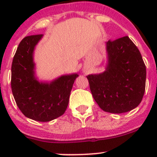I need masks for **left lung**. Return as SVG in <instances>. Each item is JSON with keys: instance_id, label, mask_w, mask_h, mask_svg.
<instances>
[{"instance_id": "left-lung-1", "label": "left lung", "mask_w": 157, "mask_h": 157, "mask_svg": "<svg viewBox=\"0 0 157 157\" xmlns=\"http://www.w3.org/2000/svg\"><path fill=\"white\" fill-rule=\"evenodd\" d=\"M108 64L102 74L86 76L93 99L103 111L121 114L137 106L146 86V66L128 36L106 42Z\"/></svg>"}]
</instances>
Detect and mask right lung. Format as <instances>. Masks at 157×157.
Segmentation results:
<instances>
[{"instance_id":"1","label":"right lung","mask_w":157,"mask_h":157,"mask_svg":"<svg viewBox=\"0 0 157 157\" xmlns=\"http://www.w3.org/2000/svg\"><path fill=\"white\" fill-rule=\"evenodd\" d=\"M43 35L26 36L19 44L11 67V89L17 106L27 118L50 121L65 112L78 74L64 75L51 83L35 77L33 51Z\"/></svg>"}]
</instances>
